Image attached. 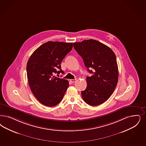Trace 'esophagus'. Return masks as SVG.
I'll list each match as a JSON object with an SVG mask.
<instances>
[{
    "instance_id": "obj_1",
    "label": "esophagus",
    "mask_w": 146,
    "mask_h": 146,
    "mask_svg": "<svg viewBox=\"0 0 146 146\" xmlns=\"http://www.w3.org/2000/svg\"><path fill=\"white\" fill-rule=\"evenodd\" d=\"M76 79H71V80H70V82L72 83H74V82H76Z\"/></svg>"
}]
</instances>
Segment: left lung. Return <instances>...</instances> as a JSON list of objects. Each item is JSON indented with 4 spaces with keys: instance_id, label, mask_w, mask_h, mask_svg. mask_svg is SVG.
<instances>
[{
    "instance_id": "obj_1",
    "label": "left lung",
    "mask_w": 146,
    "mask_h": 146,
    "mask_svg": "<svg viewBox=\"0 0 146 146\" xmlns=\"http://www.w3.org/2000/svg\"><path fill=\"white\" fill-rule=\"evenodd\" d=\"M73 46L92 74L86 78L87 88L81 92L83 100L91 106L103 104L112 94L118 81L115 53L107 46L93 39L74 42ZM91 68L93 70H89Z\"/></svg>"
}]
</instances>
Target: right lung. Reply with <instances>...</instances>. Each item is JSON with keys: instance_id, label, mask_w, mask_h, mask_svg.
<instances>
[{"instance_id": "add662e5", "label": "right lung", "mask_w": 146, "mask_h": 146, "mask_svg": "<svg viewBox=\"0 0 146 146\" xmlns=\"http://www.w3.org/2000/svg\"><path fill=\"white\" fill-rule=\"evenodd\" d=\"M72 47V42L48 41L35 50L28 60L26 70L31 90L45 106L60 103L69 86L67 80L53 74L63 73L61 62ZM58 68L60 70L57 71Z\"/></svg>"}]
</instances>
